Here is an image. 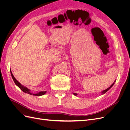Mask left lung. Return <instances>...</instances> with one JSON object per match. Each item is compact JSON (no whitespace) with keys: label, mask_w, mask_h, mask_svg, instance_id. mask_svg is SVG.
Returning a JSON list of instances; mask_svg holds the SVG:
<instances>
[{"label":"left lung","mask_w":130,"mask_h":130,"mask_svg":"<svg viewBox=\"0 0 130 130\" xmlns=\"http://www.w3.org/2000/svg\"><path fill=\"white\" fill-rule=\"evenodd\" d=\"M114 84H115V82H114V83H113V84H112V85L111 86H110V87H109V88H107L106 89H105V90H103V91L102 92L101 94H105V93L107 92L108 91V90L110 88H111L112 87V86H113V85H114ZM74 95H77V94H76V93H74Z\"/></svg>","instance_id":"obj_1"}]
</instances>
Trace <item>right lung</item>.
Returning a JSON list of instances; mask_svg holds the SVG:
<instances>
[{
	"label": "right lung",
	"mask_w": 130,
	"mask_h": 130,
	"mask_svg": "<svg viewBox=\"0 0 130 130\" xmlns=\"http://www.w3.org/2000/svg\"><path fill=\"white\" fill-rule=\"evenodd\" d=\"M11 74L12 77V78H13V81H14V82L15 84L16 85L18 86V87L19 88H20V89L22 90L23 92H24V93H27V94H31V95H35V96H41V95H44V94H45L46 93V91H45V92H39V93H36V94H32V93H30V89H29L28 88H27L25 87H24V86H22L16 79H15V77H14V76L13 75L12 73V72H11Z\"/></svg>",
	"instance_id": "1"
}]
</instances>
